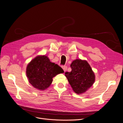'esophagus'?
I'll return each instance as SVG.
<instances>
[{
	"label": "esophagus",
	"instance_id": "1",
	"mask_svg": "<svg viewBox=\"0 0 123 123\" xmlns=\"http://www.w3.org/2000/svg\"><path fill=\"white\" fill-rule=\"evenodd\" d=\"M62 69H63V71L65 72H66L67 71V66H62Z\"/></svg>",
	"mask_w": 123,
	"mask_h": 123
}]
</instances>
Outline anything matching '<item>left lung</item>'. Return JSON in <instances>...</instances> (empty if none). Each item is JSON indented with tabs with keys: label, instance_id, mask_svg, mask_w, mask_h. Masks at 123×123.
Returning <instances> with one entry per match:
<instances>
[{
	"label": "left lung",
	"instance_id": "left-lung-1",
	"mask_svg": "<svg viewBox=\"0 0 123 123\" xmlns=\"http://www.w3.org/2000/svg\"><path fill=\"white\" fill-rule=\"evenodd\" d=\"M71 68L72 71L66 72L65 76L76 93H84L95 81V73L86 60L76 59L72 62Z\"/></svg>",
	"mask_w": 123,
	"mask_h": 123
}]
</instances>
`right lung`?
Returning a JSON list of instances; mask_svg holds the SVG:
<instances>
[{"instance_id": "obj_1", "label": "right lung", "mask_w": 123, "mask_h": 123, "mask_svg": "<svg viewBox=\"0 0 123 123\" xmlns=\"http://www.w3.org/2000/svg\"><path fill=\"white\" fill-rule=\"evenodd\" d=\"M63 73L60 67L51 62L45 55L37 56L28 63L26 69L29 83L40 91L47 89L52 82V78Z\"/></svg>"}]
</instances>
